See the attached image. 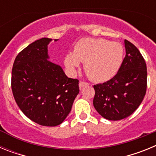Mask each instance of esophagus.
Returning <instances> with one entry per match:
<instances>
[{
	"instance_id": "34e87169",
	"label": "esophagus",
	"mask_w": 156,
	"mask_h": 156,
	"mask_svg": "<svg viewBox=\"0 0 156 156\" xmlns=\"http://www.w3.org/2000/svg\"><path fill=\"white\" fill-rule=\"evenodd\" d=\"M87 85H88L87 83L83 82V81H80V83H79L80 89H81V88L83 87H85V86H87Z\"/></svg>"
}]
</instances>
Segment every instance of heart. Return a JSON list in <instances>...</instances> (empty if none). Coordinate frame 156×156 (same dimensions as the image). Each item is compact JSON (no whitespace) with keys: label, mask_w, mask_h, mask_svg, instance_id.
<instances>
[{"label":"heart","mask_w":156,"mask_h":156,"mask_svg":"<svg viewBox=\"0 0 156 156\" xmlns=\"http://www.w3.org/2000/svg\"><path fill=\"white\" fill-rule=\"evenodd\" d=\"M123 48L119 43L105 39L83 38L77 41L73 53L66 55L64 64L74 73L84 63L87 76L95 82H105L113 78L123 62Z\"/></svg>","instance_id":"1"}]
</instances>
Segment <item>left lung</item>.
I'll return each mask as SVG.
<instances>
[{"label":"left lung","mask_w":156,"mask_h":156,"mask_svg":"<svg viewBox=\"0 0 156 156\" xmlns=\"http://www.w3.org/2000/svg\"><path fill=\"white\" fill-rule=\"evenodd\" d=\"M126 55L116 75L94 86V107L105 119L120 120L131 115L142 102L147 88V67L139 50L124 41Z\"/></svg>","instance_id":"left-lung-1"}]
</instances>
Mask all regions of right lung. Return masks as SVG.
Listing matches in <instances>:
<instances>
[{"mask_svg": "<svg viewBox=\"0 0 156 156\" xmlns=\"http://www.w3.org/2000/svg\"><path fill=\"white\" fill-rule=\"evenodd\" d=\"M51 41L41 38L24 48L12 72V93L19 108L32 121L47 126L61 124L80 91L79 80L69 78L61 66L48 60Z\"/></svg>", "mask_w": 156, "mask_h": 156, "instance_id": "1", "label": "right lung"}]
</instances>
